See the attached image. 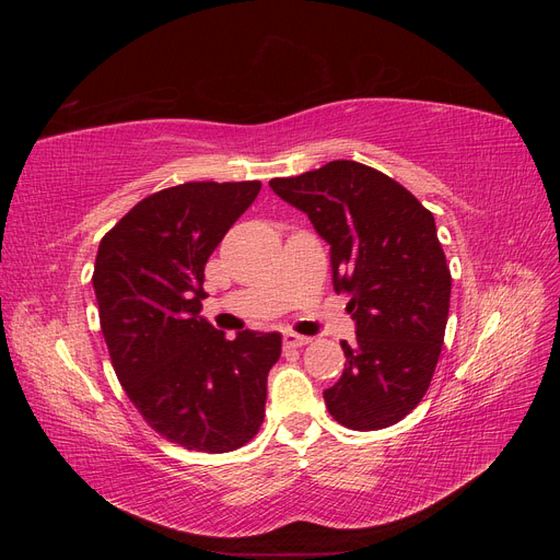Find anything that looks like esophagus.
Masks as SVG:
<instances>
[{"mask_svg": "<svg viewBox=\"0 0 560 560\" xmlns=\"http://www.w3.org/2000/svg\"><path fill=\"white\" fill-rule=\"evenodd\" d=\"M311 343V338L308 336H299V334H284V338H282V346L284 348H303V346H308Z\"/></svg>", "mask_w": 560, "mask_h": 560, "instance_id": "obj_1", "label": "esophagus"}]
</instances>
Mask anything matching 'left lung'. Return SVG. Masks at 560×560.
<instances>
[{
    "label": "left lung",
    "instance_id": "8db88e82",
    "mask_svg": "<svg viewBox=\"0 0 560 560\" xmlns=\"http://www.w3.org/2000/svg\"><path fill=\"white\" fill-rule=\"evenodd\" d=\"M306 212L331 247L334 290L350 294L354 343L325 404L360 432L409 416L428 393L442 354L451 270L434 217L399 182L358 161H331L299 177L270 179Z\"/></svg>",
    "mask_w": 560,
    "mask_h": 560
}]
</instances>
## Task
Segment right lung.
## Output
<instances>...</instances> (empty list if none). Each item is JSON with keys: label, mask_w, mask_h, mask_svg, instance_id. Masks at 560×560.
<instances>
[{"label": "right lung", "mask_w": 560, "mask_h": 560, "mask_svg": "<svg viewBox=\"0 0 560 560\" xmlns=\"http://www.w3.org/2000/svg\"><path fill=\"white\" fill-rule=\"evenodd\" d=\"M261 182H186L140 200L97 247L93 290L112 366L151 430L200 453L259 432L278 331L229 341L200 317L206 264Z\"/></svg>", "instance_id": "1"}]
</instances>
